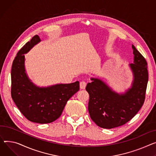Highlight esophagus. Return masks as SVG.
<instances>
[{
  "mask_svg": "<svg viewBox=\"0 0 156 156\" xmlns=\"http://www.w3.org/2000/svg\"><path fill=\"white\" fill-rule=\"evenodd\" d=\"M86 86H87V82H86V81H81V82H80V88H81V89H83V90L85 89Z\"/></svg>",
  "mask_w": 156,
  "mask_h": 156,
  "instance_id": "34e87169",
  "label": "esophagus"
}]
</instances>
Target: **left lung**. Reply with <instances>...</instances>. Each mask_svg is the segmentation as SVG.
<instances>
[{
	"label": "left lung",
	"instance_id": "obj_1",
	"mask_svg": "<svg viewBox=\"0 0 156 156\" xmlns=\"http://www.w3.org/2000/svg\"><path fill=\"white\" fill-rule=\"evenodd\" d=\"M132 48L134 60L130 66L134 80L126 93L118 94L96 78H91L92 82L87 85L90 116L101 128L110 129L124 125L136 115L144 103L149 76L147 63L133 45Z\"/></svg>",
	"mask_w": 156,
	"mask_h": 156
}]
</instances>
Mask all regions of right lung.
<instances>
[{"mask_svg": "<svg viewBox=\"0 0 156 156\" xmlns=\"http://www.w3.org/2000/svg\"><path fill=\"white\" fill-rule=\"evenodd\" d=\"M36 35L23 46L15 57L11 69V97L15 104L29 121L48 123L58 119L68 100L80 89L76 81L48 88H39L29 80L24 68V55L40 41Z\"/></svg>", "mask_w": 156, "mask_h": 156, "instance_id": "obj_1", "label": "right lung"}]
</instances>
